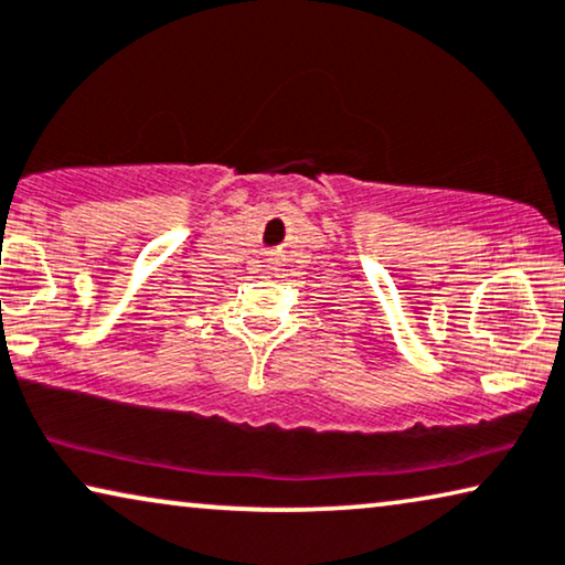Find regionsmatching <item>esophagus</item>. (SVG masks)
<instances>
[{
  "label": "esophagus",
  "instance_id": "obj_1",
  "mask_svg": "<svg viewBox=\"0 0 565 565\" xmlns=\"http://www.w3.org/2000/svg\"><path fill=\"white\" fill-rule=\"evenodd\" d=\"M267 269H269V273H277V269H280V267H277V263H269Z\"/></svg>",
  "mask_w": 565,
  "mask_h": 565
}]
</instances>
